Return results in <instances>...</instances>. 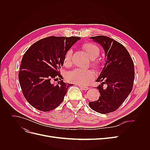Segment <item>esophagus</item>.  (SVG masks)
Returning <instances> with one entry per match:
<instances>
[{
	"mask_svg": "<svg viewBox=\"0 0 150 150\" xmlns=\"http://www.w3.org/2000/svg\"><path fill=\"white\" fill-rule=\"evenodd\" d=\"M79 87L81 89H82V90H88L89 89V88L88 87H86V86H79Z\"/></svg>",
	"mask_w": 150,
	"mask_h": 150,
	"instance_id": "esophagus-1",
	"label": "esophagus"
}]
</instances>
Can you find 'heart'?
Masks as SVG:
<instances>
[{
    "label": "heart",
    "instance_id": "1",
    "mask_svg": "<svg viewBox=\"0 0 150 150\" xmlns=\"http://www.w3.org/2000/svg\"><path fill=\"white\" fill-rule=\"evenodd\" d=\"M83 48L87 53L88 56L92 59L93 65L98 68L101 66V61L99 59H95L94 58L98 56L100 52V49L98 46L93 43H86L83 44ZM72 51L69 49L66 52L64 57V65L66 67H69L72 63ZM94 78V72L91 69H75L73 71L68 72L66 76V79L69 83H74L80 86L88 84Z\"/></svg>",
    "mask_w": 150,
    "mask_h": 150
}]
</instances>
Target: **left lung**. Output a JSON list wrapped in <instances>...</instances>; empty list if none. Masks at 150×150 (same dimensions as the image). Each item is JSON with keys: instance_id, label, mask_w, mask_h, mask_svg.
<instances>
[{"instance_id": "left-lung-1", "label": "left lung", "mask_w": 150, "mask_h": 150, "mask_svg": "<svg viewBox=\"0 0 150 150\" xmlns=\"http://www.w3.org/2000/svg\"><path fill=\"white\" fill-rule=\"evenodd\" d=\"M103 47L106 57L105 64L96 82L100 96L97 101L89 102V107L101 114L116 111L128 96L133 88L134 67L128 51L124 46L104 35L91 37ZM106 83L107 87L103 88Z\"/></svg>"}]
</instances>
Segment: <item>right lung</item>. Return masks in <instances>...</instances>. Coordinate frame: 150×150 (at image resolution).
Returning a JSON list of instances; mask_svg holds the SVG:
<instances>
[{
    "label": "right lung",
    "instance_id": "obj_1",
    "mask_svg": "<svg viewBox=\"0 0 150 150\" xmlns=\"http://www.w3.org/2000/svg\"><path fill=\"white\" fill-rule=\"evenodd\" d=\"M81 38L50 37L33 44L22 57L19 80L26 100L32 106L47 112L57 108L72 84L63 82L59 69L66 52ZM60 78L56 85L50 80Z\"/></svg>",
    "mask_w": 150,
    "mask_h": 150
}]
</instances>
